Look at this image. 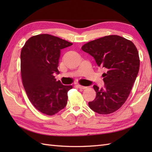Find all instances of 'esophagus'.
<instances>
[{
	"instance_id": "34e87169",
	"label": "esophagus",
	"mask_w": 152,
	"mask_h": 152,
	"mask_svg": "<svg viewBox=\"0 0 152 152\" xmlns=\"http://www.w3.org/2000/svg\"><path fill=\"white\" fill-rule=\"evenodd\" d=\"M76 86L78 87V88L79 89H86V88H87V87L83 86H80V85H77Z\"/></svg>"
}]
</instances>
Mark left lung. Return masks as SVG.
<instances>
[{
    "label": "left lung",
    "instance_id": "left-lung-1",
    "mask_svg": "<svg viewBox=\"0 0 152 152\" xmlns=\"http://www.w3.org/2000/svg\"><path fill=\"white\" fill-rule=\"evenodd\" d=\"M82 50L106 71L102 74L104 88L93 86L96 95L93 101L89 102V106L100 114L115 112L127 99L139 71L136 46L124 37L109 35L88 42Z\"/></svg>",
    "mask_w": 152,
    "mask_h": 152
}]
</instances>
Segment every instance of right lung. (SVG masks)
<instances>
[{"label": "right lung", "instance_id": "add662e5", "mask_svg": "<svg viewBox=\"0 0 152 152\" xmlns=\"http://www.w3.org/2000/svg\"><path fill=\"white\" fill-rule=\"evenodd\" d=\"M72 43L48 34L31 37L21 52V73L28 98L38 110L46 115L57 114L67 104V93L72 86L56 81L53 74L57 67L61 50Z\"/></svg>", "mask_w": 152, "mask_h": 152}]
</instances>
